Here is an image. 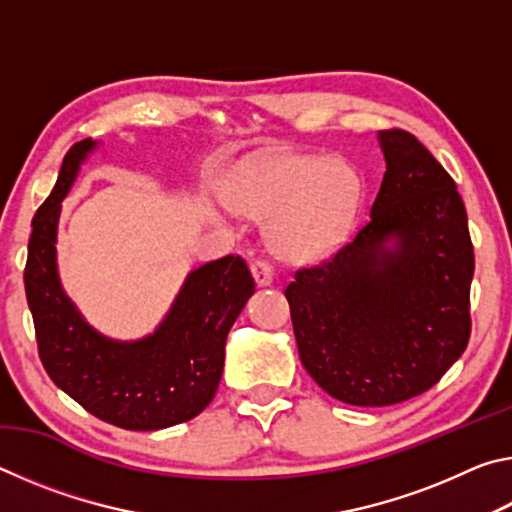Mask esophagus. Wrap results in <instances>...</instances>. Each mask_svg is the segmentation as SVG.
Here are the masks:
<instances>
[{
  "mask_svg": "<svg viewBox=\"0 0 512 512\" xmlns=\"http://www.w3.org/2000/svg\"><path fill=\"white\" fill-rule=\"evenodd\" d=\"M250 268H253V275H255L259 287H268V284L273 282V268H271V264L266 262V259L257 257L255 262L250 264Z\"/></svg>",
  "mask_w": 512,
  "mask_h": 512,
  "instance_id": "esophagus-1",
  "label": "esophagus"
}]
</instances>
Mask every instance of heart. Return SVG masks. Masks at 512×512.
Returning a JSON list of instances; mask_svg holds the SVG:
<instances>
[{
  "mask_svg": "<svg viewBox=\"0 0 512 512\" xmlns=\"http://www.w3.org/2000/svg\"><path fill=\"white\" fill-rule=\"evenodd\" d=\"M361 183L343 160L277 155L241 171L228 203L253 219H273L268 241L277 255L311 262L334 250L357 216Z\"/></svg>",
  "mask_w": 512,
  "mask_h": 512,
  "instance_id": "obj_1",
  "label": "heart"
}]
</instances>
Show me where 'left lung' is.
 Masks as SVG:
<instances>
[{
    "instance_id": "8db88e82",
    "label": "left lung",
    "mask_w": 512,
    "mask_h": 512,
    "mask_svg": "<svg viewBox=\"0 0 512 512\" xmlns=\"http://www.w3.org/2000/svg\"><path fill=\"white\" fill-rule=\"evenodd\" d=\"M379 142L386 173L370 219L284 289L302 366L354 406L429 391L472 332L474 248L456 183L402 128L381 131Z\"/></svg>"
}]
</instances>
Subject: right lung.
Returning a JSON list of instances; mask_svg holds the SVG:
<instances>
[{
	"label": "right lung",
	"instance_id": "right-lung-1",
	"mask_svg": "<svg viewBox=\"0 0 512 512\" xmlns=\"http://www.w3.org/2000/svg\"><path fill=\"white\" fill-rule=\"evenodd\" d=\"M92 149L88 137L67 151L54 192L31 223L24 289L40 361L58 388L103 422L131 431L173 427L212 402L225 339L255 293V280L244 257L225 255L189 273L167 318L146 339L119 343L94 332L56 273L60 203Z\"/></svg>",
	"mask_w": 512,
	"mask_h": 512
}]
</instances>
